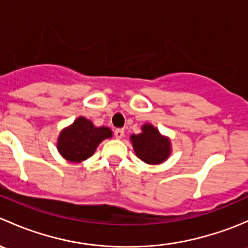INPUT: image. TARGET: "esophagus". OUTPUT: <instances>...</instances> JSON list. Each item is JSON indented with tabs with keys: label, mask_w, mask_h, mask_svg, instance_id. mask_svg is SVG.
Segmentation results:
<instances>
[{
	"label": "esophagus",
	"mask_w": 248,
	"mask_h": 248,
	"mask_svg": "<svg viewBox=\"0 0 248 248\" xmlns=\"http://www.w3.org/2000/svg\"><path fill=\"white\" fill-rule=\"evenodd\" d=\"M114 134H115V138H116V139H122L124 137V129H121V128L115 129Z\"/></svg>",
	"instance_id": "34e87169"
}]
</instances>
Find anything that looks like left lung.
Masks as SVG:
<instances>
[{
	"label": "left lung",
	"instance_id": "1",
	"mask_svg": "<svg viewBox=\"0 0 248 248\" xmlns=\"http://www.w3.org/2000/svg\"><path fill=\"white\" fill-rule=\"evenodd\" d=\"M137 157L146 164H161L169 158L171 154V141L168 137L159 133L151 124L141 126L139 134H132L129 138Z\"/></svg>",
	"mask_w": 248,
	"mask_h": 248
}]
</instances>
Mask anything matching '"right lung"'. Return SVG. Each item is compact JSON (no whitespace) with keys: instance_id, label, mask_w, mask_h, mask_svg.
<instances>
[{"instance_id":"right-lung-1","label":"right lung","mask_w":248,"mask_h":248,"mask_svg":"<svg viewBox=\"0 0 248 248\" xmlns=\"http://www.w3.org/2000/svg\"><path fill=\"white\" fill-rule=\"evenodd\" d=\"M111 137L109 127H96L89 119L79 116L60 132L56 141L57 151L66 161L81 163L94 154L104 139Z\"/></svg>"}]
</instances>
